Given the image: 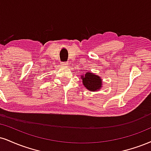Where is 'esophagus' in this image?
Instances as JSON below:
<instances>
[{
	"label": "esophagus",
	"instance_id": "1",
	"mask_svg": "<svg viewBox=\"0 0 151 151\" xmlns=\"http://www.w3.org/2000/svg\"><path fill=\"white\" fill-rule=\"evenodd\" d=\"M68 63H67V62H65V63H61V65L63 67H68Z\"/></svg>",
	"mask_w": 151,
	"mask_h": 151
}]
</instances>
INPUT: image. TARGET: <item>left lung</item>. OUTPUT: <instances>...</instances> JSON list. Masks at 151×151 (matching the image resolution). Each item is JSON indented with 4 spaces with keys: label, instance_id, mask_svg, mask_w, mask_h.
<instances>
[{
    "label": "left lung",
    "instance_id": "1",
    "mask_svg": "<svg viewBox=\"0 0 151 151\" xmlns=\"http://www.w3.org/2000/svg\"><path fill=\"white\" fill-rule=\"evenodd\" d=\"M81 79H82L83 86L90 91H98L103 86V80L101 77L92 72H85L84 74L81 75Z\"/></svg>",
    "mask_w": 151,
    "mask_h": 151
}]
</instances>
